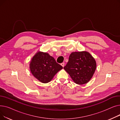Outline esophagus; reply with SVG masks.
Returning <instances> with one entry per match:
<instances>
[{
	"mask_svg": "<svg viewBox=\"0 0 120 120\" xmlns=\"http://www.w3.org/2000/svg\"><path fill=\"white\" fill-rule=\"evenodd\" d=\"M61 65L63 67H64V65H65V63L64 62H63V63H62L61 64Z\"/></svg>",
	"mask_w": 120,
	"mask_h": 120,
	"instance_id": "1",
	"label": "esophagus"
}]
</instances>
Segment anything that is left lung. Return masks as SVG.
<instances>
[{
	"instance_id": "left-lung-1",
	"label": "left lung",
	"mask_w": 120,
	"mask_h": 120,
	"mask_svg": "<svg viewBox=\"0 0 120 120\" xmlns=\"http://www.w3.org/2000/svg\"><path fill=\"white\" fill-rule=\"evenodd\" d=\"M96 68L95 59L86 52H72L64 67L73 81L78 85L87 83L93 76Z\"/></svg>"
}]
</instances>
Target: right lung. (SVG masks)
<instances>
[{
  "mask_svg": "<svg viewBox=\"0 0 120 120\" xmlns=\"http://www.w3.org/2000/svg\"><path fill=\"white\" fill-rule=\"evenodd\" d=\"M30 68L34 76L41 82L47 83L52 80L63 67L47 53L38 52L31 59Z\"/></svg>",
  "mask_w": 120,
  "mask_h": 120,
  "instance_id": "add662e5",
  "label": "right lung"
}]
</instances>
